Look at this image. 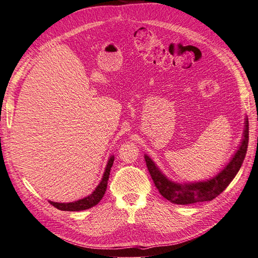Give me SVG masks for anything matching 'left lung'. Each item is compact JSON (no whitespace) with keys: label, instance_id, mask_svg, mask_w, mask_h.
Wrapping results in <instances>:
<instances>
[{"label":"left lung","instance_id":"left-lung-1","mask_svg":"<svg viewBox=\"0 0 258 258\" xmlns=\"http://www.w3.org/2000/svg\"><path fill=\"white\" fill-rule=\"evenodd\" d=\"M248 144V120L245 119L243 139H242L239 150L236 152L230 162L216 176L207 179L204 182L178 184L174 183L163 175L159 169L156 167L154 161L145 155V162L153 181L157 189L172 204L176 205H190L197 202L211 201L225 190L240 170L242 162L245 158V154Z\"/></svg>","mask_w":258,"mask_h":258}]
</instances>
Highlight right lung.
Here are the masks:
<instances>
[{
    "label": "right lung",
    "instance_id": "1",
    "mask_svg": "<svg viewBox=\"0 0 258 258\" xmlns=\"http://www.w3.org/2000/svg\"><path fill=\"white\" fill-rule=\"evenodd\" d=\"M114 162V156H111L110 159L107 161V165L105 167V171L103 173L102 179H101L100 184L97 186V188L90 194L89 196L85 197L83 199H80L74 202H68V204H61V202H53L49 201L50 205H52L54 208H57L58 210L61 211H83V210H87L92 207H95L98 205L100 200L103 198L105 190H106V186H107V181L108 177H110V172H111V168L113 166Z\"/></svg>",
    "mask_w": 258,
    "mask_h": 258
}]
</instances>
